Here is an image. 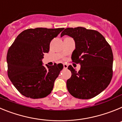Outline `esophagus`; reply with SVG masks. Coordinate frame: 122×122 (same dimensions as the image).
<instances>
[{
  "label": "esophagus",
  "instance_id": "1",
  "mask_svg": "<svg viewBox=\"0 0 122 122\" xmlns=\"http://www.w3.org/2000/svg\"><path fill=\"white\" fill-rule=\"evenodd\" d=\"M63 68L65 69H66L68 68V65L66 64V63H63Z\"/></svg>",
  "mask_w": 122,
  "mask_h": 122
}]
</instances>
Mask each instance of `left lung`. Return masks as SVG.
I'll return each instance as SVG.
<instances>
[{
  "mask_svg": "<svg viewBox=\"0 0 122 122\" xmlns=\"http://www.w3.org/2000/svg\"><path fill=\"white\" fill-rule=\"evenodd\" d=\"M67 35L75 41L72 62L81 65L79 71L68 67L71 76L66 81L69 93L76 98L95 97L109 86L112 77L113 54L109 44L100 32L78 27L66 28L61 37Z\"/></svg>",
  "mask_w": 122,
  "mask_h": 122,
  "instance_id": "1",
  "label": "left lung"
}]
</instances>
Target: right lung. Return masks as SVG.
<instances>
[{
    "instance_id": "right-lung-1",
    "label": "right lung",
    "mask_w": 122,
    "mask_h": 122,
    "mask_svg": "<svg viewBox=\"0 0 122 122\" xmlns=\"http://www.w3.org/2000/svg\"><path fill=\"white\" fill-rule=\"evenodd\" d=\"M64 28L29 29L21 32L9 48L6 56L8 76L22 95L32 99L51 93L63 66L54 63L45 67L41 59L48 53L51 40Z\"/></svg>"
}]
</instances>
